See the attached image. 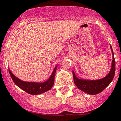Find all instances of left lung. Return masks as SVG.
<instances>
[{
    "mask_svg": "<svg viewBox=\"0 0 121 121\" xmlns=\"http://www.w3.org/2000/svg\"><path fill=\"white\" fill-rule=\"evenodd\" d=\"M111 49L112 53V62L111 70L108 73L107 75L104 78L99 80L94 81H88V80L80 79L76 77L73 71H72L73 77V81L76 86L78 89L84 92L89 95H97L101 93L106 88L113 80L115 72V61L114 56L112 49L111 46Z\"/></svg>",
    "mask_w": 121,
    "mask_h": 121,
    "instance_id": "obj_1",
    "label": "left lung"
}]
</instances>
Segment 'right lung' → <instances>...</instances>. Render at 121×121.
<instances>
[{
  "label": "right lung",
  "instance_id": "1",
  "mask_svg": "<svg viewBox=\"0 0 121 121\" xmlns=\"http://www.w3.org/2000/svg\"><path fill=\"white\" fill-rule=\"evenodd\" d=\"M57 66L54 68L53 73L49 79L43 83H36V82H24L19 79L15 75H14L9 69V73L11 79L14 83L18 86L20 88L26 91L30 95H39L45 91L51 89L53 86L54 82V76H55L56 70Z\"/></svg>",
  "mask_w": 121,
  "mask_h": 121
}]
</instances>
